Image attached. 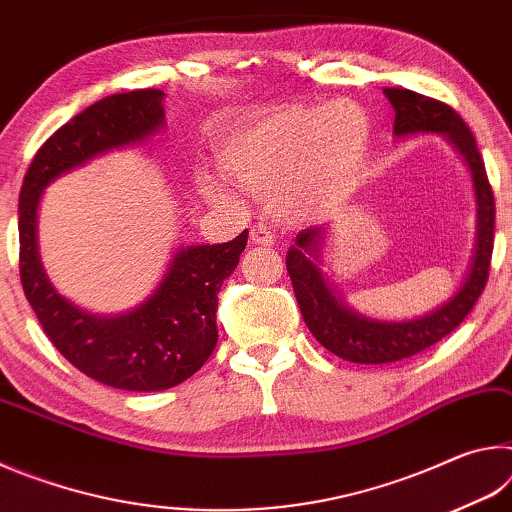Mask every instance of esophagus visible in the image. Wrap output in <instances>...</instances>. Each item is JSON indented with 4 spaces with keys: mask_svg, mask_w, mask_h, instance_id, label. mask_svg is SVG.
Returning <instances> with one entry per match:
<instances>
[{
    "mask_svg": "<svg viewBox=\"0 0 512 512\" xmlns=\"http://www.w3.org/2000/svg\"><path fill=\"white\" fill-rule=\"evenodd\" d=\"M250 239H253V244H257V246H271L275 241L273 232L262 223H257V225H253V228H250Z\"/></svg>",
    "mask_w": 512,
    "mask_h": 512,
    "instance_id": "1",
    "label": "esophagus"
}]
</instances>
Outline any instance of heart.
I'll list each match as a JSON object with an SVG mask.
<instances>
[{"label": "heart", "mask_w": 512, "mask_h": 512, "mask_svg": "<svg viewBox=\"0 0 512 512\" xmlns=\"http://www.w3.org/2000/svg\"><path fill=\"white\" fill-rule=\"evenodd\" d=\"M370 121L352 101L259 112L223 137L221 167L250 192L271 196L289 219L323 214L348 192L366 153Z\"/></svg>", "instance_id": "obj_1"}]
</instances>
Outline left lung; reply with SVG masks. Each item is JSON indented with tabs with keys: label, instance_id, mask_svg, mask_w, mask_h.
Returning <instances> with one entry per match:
<instances>
[{
	"label": "left lung",
	"instance_id": "obj_1",
	"mask_svg": "<svg viewBox=\"0 0 512 512\" xmlns=\"http://www.w3.org/2000/svg\"><path fill=\"white\" fill-rule=\"evenodd\" d=\"M386 97L395 108V135L443 133L456 144L472 169L476 203H479V235L474 259L463 287L456 296L431 314L406 323H381L357 316L327 289L316 268L320 232L305 230L296 237V246L287 253V271L302 318L316 341L336 357L352 363H393L413 357L433 343L445 339L463 323L485 289L495 248V194L485 173V164L470 128L447 103L424 97L404 88H386Z\"/></svg>",
	"mask_w": 512,
	"mask_h": 512
}]
</instances>
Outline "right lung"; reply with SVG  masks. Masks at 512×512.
<instances>
[{
	"label": "right lung",
	"instance_id": "obj_1",
	"mask_svg": "<svg viewBox=\"0 0 512 512\" xmlns=\"http://www.w3.org/2000/svg\"><path fill=\"white\" fill-rule=\"evenodd\" d=\"M162 97L160 90L146 88L92 103L40 146L20 189V280L42 329L83 375L137 393L178 386L210 359L219 339L216 293L237 268L248 230L225 244L178 250L144 305L124 316L99 318L60 298L49 284L36 250V210L42 189L60 173L160 128Z\"/></svg>",
	"mask_w": 512,
	"mask_h": 512
}]
</instances>
